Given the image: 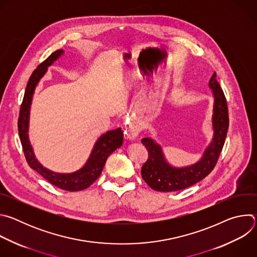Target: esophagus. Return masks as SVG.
<instances>
[{
	"instance_id": "esophagus-1",
	"label": "esophagus",
	"mask_w": 257,
	"mask_h": 257,
	"mask_svg": "<svg viewBox=\"0 0 257 257\" xmlns=\"http://www.w3.org/2000/svg\"><path fill=\"white\" fill-rule=\"evenodd\" d=\"M139 134V128L137 126L129 125L125 130V137L127 139H134Z\"/></svg>"
}]
</instances>
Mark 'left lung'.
<instances>
[{
	"instance_id": "1",
	"label": "left lung",
	"mask_w": 257,
	"mask_h": 257,
	"mask_svg": "<svg viewBox=\"0 0 257 257\" xmlns=\"http://www.w3.org/2000/svg\"><path fill=\"white\" fill-rule=\"evenodd\" d=\"M215 77L214 72L209 80V87L214 97L212 114L213 137L210 144L204 150L199 162L185 168L172 167L167 163L161 145L150 137L141 140L149 153V158L141 168V176L152 189L171 192L188 188L204 179L216 165L226 140L229 115L226 96Z\"/></svg>"
}]
</instances>
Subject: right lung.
Returning <instances> with one entry per match:
<instances>
[{
	"label": "right lung",
	"mask_w": 257,
	"mask_h": 257,
	"mask_svg": "<svg viewBox=\"0 0 257 257\" xmlns=\"http://www.w3.org/2000/svg\"><path fill=\"white\" fill-rule=\"evenodd\" d=\"M63 50L54 52L47 60L39 65L31 74L25 89L24 97L20 106L18 118V133L22 149L27 164L31 169L42 175L51 184L66 191H80L89 187L92 183L99 177L107 157L123 143V131L121 128L107 131L102 134L95 142L93 150L86 164L78 171L70 174H60L48 170L35 159L31 144L28 139V125H29V109L32 100V95L41 78L45 75L48 67L51 66L61 55Z\"/></svg>",
	"instance_id": "add662e5"
}]
</instances>
